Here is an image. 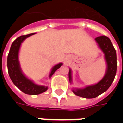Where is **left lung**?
Returning a JSON list of instances; mask_svg holds the SVG:
<instances>
[{
    "label": "left lung",
    "instance_id": "left-lung-1",
    "mask_svg": "<svg viewBox=\"0 0 123 123\" xmlns=\"http://www.w3.org/2000/svg\"><path fill=\"white\" fill-rule=\"evenodd\" d=\"M99 48L105 55L107 62V70L105 76L101 80L94 85L89 86L84 88L74 89L72 92L75 95L86 99H92L107 90L113 83L117 72V55L109 38L105 35H101L95 39ZM68 78L70 82H72V71L69 70Z\"/></svg>",
    "mask_w": 123,
    "mask_h": 123
}]
</instances>
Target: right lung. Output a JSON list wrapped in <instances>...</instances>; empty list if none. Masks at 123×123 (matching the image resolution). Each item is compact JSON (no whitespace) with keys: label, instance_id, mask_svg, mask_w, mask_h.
<instances>
[{"label":"right lung","instance_id":"obj_1","mask_svg":"<svg viewBox=\"0 0 123 123\" xmlns=\"http://www.w3.org/2000/svg\"><path fill=\"white\" fill-rule=\"evenodd\" d=\"M35 33H30L28 35L20 36L12 43L7 59L8 72L10 78L17 88L23 92L28 95H38L45 92L47 87L43 86H39L33 82L31 80L25 77L21 70L20 63L18 61V53L21 44L24 39ZM62 64L59 63L54 66L52 68L49 77L51 78L56 70L59 69Z\"/></svg>","mask_w":123,"mask_h":123}]
</instances>
